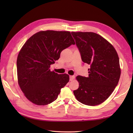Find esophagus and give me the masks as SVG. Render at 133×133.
<instances>
[{
	"mask_svg": "<svg viewBox=\"0 0 133 133\" xmlns=\"http://www.w3.org/2000/svg\"><path fill=\"white\" fill-rule=\"evenodd\" d=\"M75 79V76L74 75H70V81H72Z\"/></svg>",
	"mask_w": 133,
	"mask_h": 133,
	"instance_id": "34e87169",
	"label": "esophagus"
}]
</instances>
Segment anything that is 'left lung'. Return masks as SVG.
Segmentation results:
<instances>
[{"label":"left lung","instance_id":"8db88e82","mask_svg":"<svg viewBox=\"0 0 133 133\" xmlns=\"http://www.w3.org/2000/svg\"><path fill=\"white\" fill-rule=\"evenodd\" d=\"M82 60L90 64L89 77L78 75L79 88L74 90L77 99L86 105L103 103L117 86L121 75L119 59L111 44L97 34L72 32Z\"/></svg>","mask_w":133,"mask_h":133}]
</instances>
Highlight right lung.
Listing matches in <instances>:
<instances>
[{"mask_svg":"<svg viewBox=\"0 0 133 133\" xmlns=\"http://www.w3.org/2000/svg\"><path fill=\"white\" fill-rule=\"evenodd\" d=\"M75 44L69 31L52 30L36 33L24 43L17 58V75L20 88L30 102L42 106L57 99L69 75L51 71L50 65L62 50Z\"/></svg>","mask_w":133,"mask_h":133,"instance_id":"right-lung-1","label":"right lung"}]
</instances>
